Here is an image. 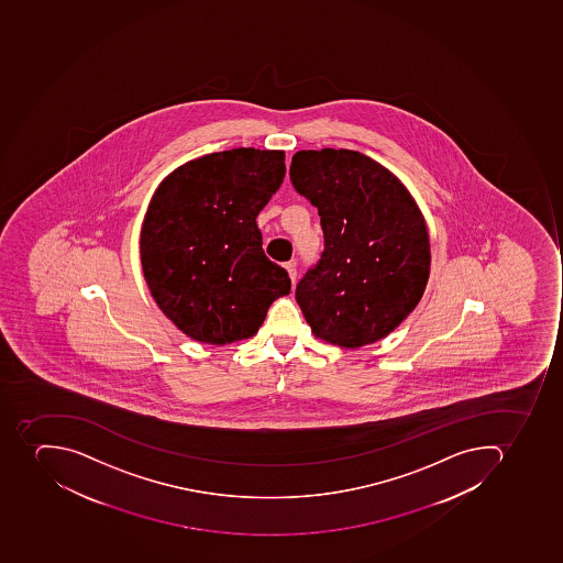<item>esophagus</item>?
<instances>
[{
  "instance_id": "obj_1",
  "label": "esophagus",
  "mask_w": 563,
  "mask_h": 563,
  "mask_svg": "<svg viewBox=\"0 0 563 563\" xmlns=\"http://www.w3.org/2000/svg\"><path fill=\"white\" fill-rule=\"evenodd\" d=\"M285 269H287L288 276H290V279H292V284H296V278H297L296 262H287V264H285Z\"/></svg>"
}]
</instances>
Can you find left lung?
<instances>
[{"instance_id":"8db88e82","label":"left lung","mask_w":563,"mask_h":563,"mask_svg":"<svg viewBox=\"0 0 563 563\" xmlns=\"http://www.w3.org/2000/svg\"><path fill=\"white\" fill-rule=\"evenodd\" d=\"M297 194L319 209L323 252L296 287L314 336L357 349L395 331L430 276L424 218L395 174L350 150L297 151Z\"/></svg>"}]
</instances>
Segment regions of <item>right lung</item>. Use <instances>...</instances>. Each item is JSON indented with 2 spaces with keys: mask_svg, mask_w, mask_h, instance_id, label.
<instances>
[{
  "mask_svg": "<svg viewBox=\"0 0 563 563\" xmlns=\"http://www.w3.org/2000/svg\"><path fill=\"white\" fill-rule=\"evenodd\" d=\"M284 177V151L238 147L181 165L151 199L144 278L159 310L191 340L225 345L253 336L273 301L290 292L255 222Z\"/></svg>",
  "mask_w": 563,
  "mask_h": 563,
  "instance_id": "right-lung-1",
  "label": "right lung"
}]
</instances>
